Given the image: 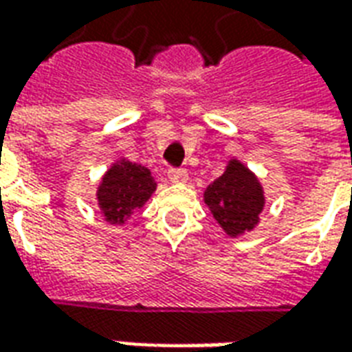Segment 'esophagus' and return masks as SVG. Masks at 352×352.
<instances>
[{"label":"esophagus","instance_id":"34e87169","mask_svg":"<svg viewBox=\"0 0 352 352\" xmlns=\"http://www.w3.org/2000/svg\"><path fill=\"white\" fill-rule=\"evenodd\" d=\"M168 177L171 183H186V181H188V173H186V169L183 168L169 169Z\"/></svg>","mask_w":352,"mask_h":352}]
</instances>
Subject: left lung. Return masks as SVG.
Listing matches in <instances>:
<instances>
[{"label":"left lung","instance_id":"obj_1","mask_svg":"<svg viewBox=\"0 0 352 352\" xmlns=\"http://www.w3.org/2000/svg\"><path fill=\"white\" fill-rule=\"evenodd\" d=\"M204 201L230 237L254 230L265 206L258 177L236 158L230 160L226 171L207 186Z\"/></svg>","mask_w":352,"mask_h":352}]
</instances>
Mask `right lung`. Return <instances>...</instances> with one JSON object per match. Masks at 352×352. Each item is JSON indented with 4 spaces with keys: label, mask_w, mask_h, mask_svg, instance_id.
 <instances>
[{
    "label": "right lung",
    "mask_w": 352,
    "mask_h": 352,
    "mask_svg": "<svg viewBox=\"0 0 352 352\" xmlns=\"http://www.w3.org/2000/svg\"><path fill=\"white\" fill-rule=\"evenodd\" d=\"M154 190V177L145 166L120 158L101 177L96 198L109 224H124L135 209L145 206Z\"/></svg>",
    "instance_id": "1"
}]
</instances>
